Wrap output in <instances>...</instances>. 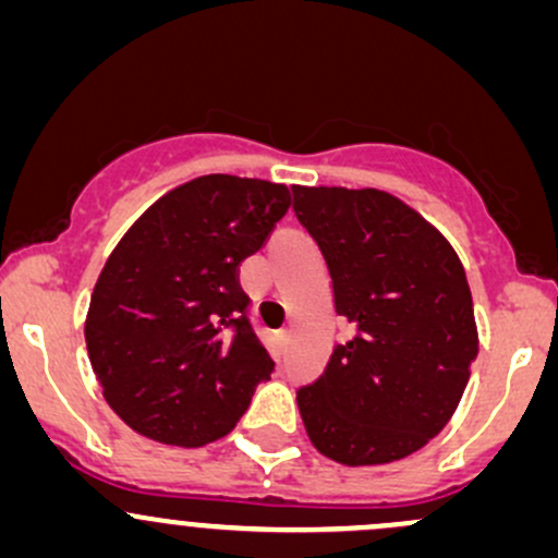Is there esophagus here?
<instances>
[{
    "label": "esophagus",
    "instance_id": "esophagus-1",
    "mask_svg": "<svg viewBox=\"0 0 558 558\" xmlns=\"http://www.w3.org/2000/svg\"><path fill=\"white\" fill-rule=\"evenodd\" d=\"M289 339H291V330L289 328L280 330V341H283V344H289Z\"/></svg>",
    "mask_w": 558,
    "mask_h": 558
}]
</instances>
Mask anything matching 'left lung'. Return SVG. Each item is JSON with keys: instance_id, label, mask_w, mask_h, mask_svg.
<instances>
[{"instance_id": "left-lung-1", "label": "left lung", "mask_w": 558, "mask_h": 558, "mask_svg": "<svg viewBox=\"0 0 558 558\" xmlns=\"http://www.w3.org/2000/svg\"><path fill=\"white\" fill-rule=\"evenodd\" d=\"M293 211L352 326L296 395L310 442L344 466L408 458L448 426L480 352L466 269L442 232L384 190L296 185Z\"/></svg>"}]
</instances>
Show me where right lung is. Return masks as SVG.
I'll return each mask as SVG.
<instances>
[{"label":"right lung","instance_id":"1","mask_svg":"<svg viewBox=\"0 0 558 558\" xmlns=\"http://www.w3.org/2000/svg\"><path fill=\"white\" fill-rule=\"evenodd\" d=\"M286 185L195 177L110 251L84 339L102 397L143 437L201 448L232 432L272 360L246 320L241 262L289 211Z\"/></svg>","mask_w":558,"mask_h":558}]
</instances>
